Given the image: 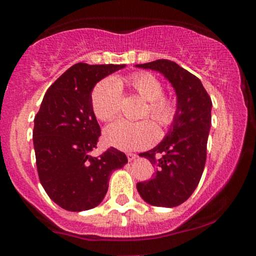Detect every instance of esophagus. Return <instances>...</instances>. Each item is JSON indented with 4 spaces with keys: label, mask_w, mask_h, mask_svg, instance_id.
<instances>
[{
    "label": "esophagus",
    "mask_w": 256,
    "mask_h": 256,
    "mask_svg": "<svg viewBox=\"0 0 256 256\" xmlns=\"http://www.w3.org/2000/svg\"><path fill=\"white\" fill-rule=\"evenodd\" d=\"M126 156H128V161H134V160H136V158H137V155L132 154V152H128V154H126Z\"/></svg>",
    "instance_id": "esophagus-1"
}]
</instances>
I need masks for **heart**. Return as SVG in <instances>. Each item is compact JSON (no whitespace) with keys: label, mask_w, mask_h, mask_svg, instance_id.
<instances>
[{"label":"heart","mask_w":256,"mask_h":256,"mask_svg":"<svg viewBox=\"0 0 256 256\" xmlns=\"http://www.w3.org/2000/svg\"><path fill=\"white\" fill-rule=\"evenodd\" d=\"M132 88L143 100L148 101L144 116H150L160 126L171 125L176 118L174 101L164 95V86L150 73L140 72L124 80L106 78L98 82L91 91V108L98 119L110 122L118 114L122 101V84ZM158 138V128L150 120L131 122L118 120L108 125L104 131L106 144L124 152L140 150L150 146Z\"/></svg>","instance_id":"heart-1"}]
</instances>
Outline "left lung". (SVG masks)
Returning <instances> with one entry per match:
<instances>
[{
	"mask_svg": "<svg viewBox=\"0 0 256 256\" xmlns=\"http://www.w3.org/2000/svg\"><path fill=\"white\" fill-rule=\"evenodd\" d=\"M136 67L161 73L177 95V113L165 138L155 148L140 154L154 165V178L137 183L138 192L146 204L172 208L186 201L201 179L212 100L196 76L173 61L162 58Z\"/></svg>",
	"mask_w": 256,
	"mask_h": 256,
	"instance_id": "1",
	"label": "left lung"
}]
</instances>
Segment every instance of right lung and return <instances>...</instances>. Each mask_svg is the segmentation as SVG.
I'll return each instance as SVG.
<instances>
[{"label": "right lung", "instance_id": "add662e5", "mask_svg": "<svg viewBox=\"0 0 256 256\" xmlns=\"http://www.w3.org/2000/svg\"><path fill=\"white\" fill-rule=\"evenodd\" d=\"M125 64H76L46 90L34 116V146L40 184L55 204L70 212L95 208L116 170L128 164L110 148L91 156L101 136L91 108L94 86Z\"/></svg>", "mask_w": 256, "mask_h": 256}]
</instances>
